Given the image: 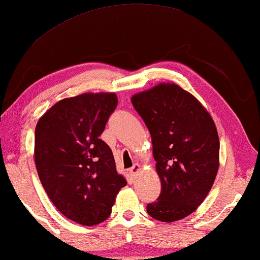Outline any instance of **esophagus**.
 Listing matches in <instances>:
<instances>
[{
  "instance_id": "esophagus-1",
  "label": "esophagus",
  "mask_w": 260,
  "mask_h": 260,
  "mask_svg": "<svg viewBox=\"0 0 260 260\" xmlns=\"http://www.w3.org/2000/svg\"><path fill=\"white\" fill-rule=\"evenodd\" d=\"M141 170H142V167L139 164H135L133 168L130 169L129 170V172H130V175L131 176H134V177H136L139 172H141Z\"/></svg>"
}]
</instances>
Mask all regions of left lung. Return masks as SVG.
Segmentation results:
<instances>
[{"mask_svg": "<svg viewBox=\"0 0 260 260\" xmlns=\"http://www.w3.org/2000/svg\"><path fill=\"white\" fill-rule=\"evenodd\" d=\"M152 142L160 194L146 211L164 223L180 220L204 202L219 168V137L211 115L176 83H158L131 97Z\"/></svg>", "mask_w": 260, "mask_h": 260, "instance_id": "8db88e82", "label": "left lung"}]
</instances>
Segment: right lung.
<instances>
[{
	"label": "right lung",
	"mask_w": 260,
	"mask_h": 260,
	"mask_svg": "<svg viewBox=\"0 0 260 260\" xmlns=\"http://www.w3.org/2000/svg\"><path fill=\"white\" fill-rule=\"evenodd\" d=\"M117 102L115 92H84L58 101L36 124L41 183L63 216L85 226L107 219L126 185L111 149L100 139Z\"/></svg>",
	"instance_id": "right-lung-1"
}]
</instances>
